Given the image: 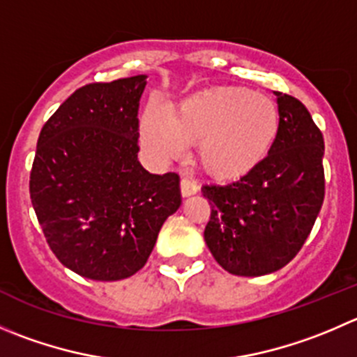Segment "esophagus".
Instances as JSON below:
<instances>
[{
  "mask_svg": "<svg viewBox=\"0 0 357 357\" xmlns=\"http://www.w3.org/2000/svg\"><path fill=\"white\" fill-rule=\"evenodd\" d=\"M179 186H181V195L183 197H190V195H193V193L199 192V186H197V183L193 181V179H190V178H181V183H179Z\"/></svg>",
  "mask_w": 357,
  "mask_h": 357,
  "instance_id": "34e87169",
  "label": "esophagus"
}]
</instances>
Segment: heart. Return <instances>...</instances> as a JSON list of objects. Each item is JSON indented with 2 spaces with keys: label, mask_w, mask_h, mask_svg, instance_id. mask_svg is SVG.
<instances>
[{
  "label": "heart",
  "mask_w": 357,
  "mask_h": 357,
  "mask_svg": "<svg viewBox=\"0 0 357 357\" xmlns=\"http://www.w3.org/2000/svg\"><path fill=\"white\" fill-rule=\"evenodd\" d=\"M279 112L271 98L244 89H213L183 102L172 116L158 108L144 115L148 150L178 157L185 143H199L204 169L218 178H237L255 169L274 144Z\"/></svg>",
  "instance_id": "b5f03b06"
}]
</instances>
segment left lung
Here are the masks:
<instances>
[{
	"mask_svg": "<svg viewBox=\"0 0 357 357\" xmlns=\"http://www.w3.org/2000/svg\"><path fill=\"white\" fill-rule=\"evenodd\" d=\"M278 96L279 129L268 155L237 181L204 185L211 218L204 238L234 275L256 278L288 265L324 200V139L305 106Z\"/></svg>",
	"mask_w": 357,
	"mask_h": 357,
	"instance_id": "obj_1",
	"label": "left lung"
}]
</instances>
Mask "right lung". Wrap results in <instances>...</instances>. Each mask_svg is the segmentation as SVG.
<instances>
[{
    "instance_id": "add662e5",
    "label": "right lung",
    "mask_w": 357,
    "mask_h": 357,
    "mask_svg": "<svg viewBox=\"0 0 357 357\" xmlns=\"http://www.w3.org/2000/svg\"><path fill=\"white\" fill-rule=\"evenodd\" d=\"M144 79L79 86L38 137L31 202L52 252L82 278L136 274L181 204L176 172L150 174L137 160Z\"/></svg>"
}]
</instances>
